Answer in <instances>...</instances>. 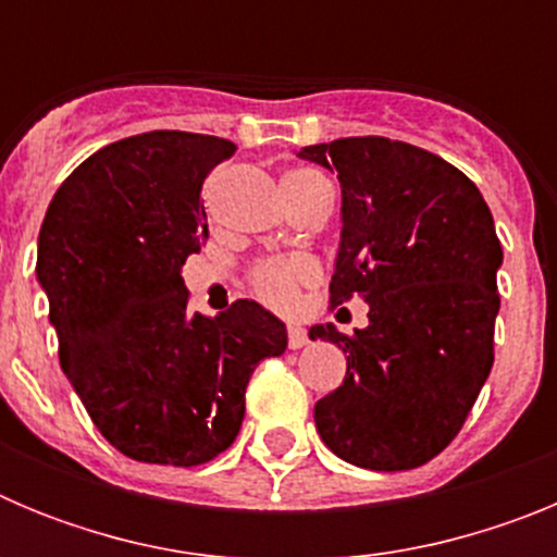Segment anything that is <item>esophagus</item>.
I'll return each instance as SVG.
<instances>
[{"label": "esophagus", "instance_id": "esophagus-1", "mask_svg": "<svg viewBox=\"0 0 557 557\" xmlns=\"http://www.w3.org/2000/svg\"><path fill=\"white\" fill-rule=\"evenodd\" d=\"M287 343H289V348H304L309 343V334H307V329L304 326H289L287 329Z\"/></svg>", "mask_w": 557, "mask_h": 557}]
</instances>
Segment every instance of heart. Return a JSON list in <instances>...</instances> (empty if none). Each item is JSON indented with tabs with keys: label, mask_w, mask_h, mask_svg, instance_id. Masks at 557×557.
<instances>
[{
	"label": "heart",
	"mask_w": 557,
	"mask_h": 557,
	"mask_svg": "<svg viewBox=\"0 0 557 557\" xmlns=\"http://www.w3.org/2000/svg\"><path fill=\"white\" fill-rule=\"evenodd\" d=\"M318 186H329V181L314 170H295L284 178V191H289V195H301V191L318 189ZM314 278H318V268L307 256L268 259V262H259L250 270V287H253L256 298H262L273 309L293 307L298 289Z\"/></svg>",
	"instance_id": "1"
}]
</instances>
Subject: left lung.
I'll list each match as a JSON object with an SVG mask.
<instances>
[{
    "mask_svg": "<svg viewBox=\"0 0 557 557\" xmlns=\"http://www.w3.org/2000/svg\"><path fill=\"white\" fill-rule=\"evenodd\" d=\"M298 156L337 172L343 189L332 307L368 304L354 334L309 329L348 354L314 426L359 469H418L455 441L494 366L502 245L491 209L457 166L407 141L351 136Z\"/></svg>",
    "mask_w": 557,
    "mask_h": 557,
    "instance_id": "obj_1",
    "label": "left lung"
}]
</instances>
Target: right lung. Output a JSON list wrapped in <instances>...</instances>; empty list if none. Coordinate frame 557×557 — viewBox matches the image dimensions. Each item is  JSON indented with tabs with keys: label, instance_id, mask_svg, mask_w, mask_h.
<instances>
[{
	"label": "right lung",
	"instance_id": "obj_1",
	"mask_svg": "<svg viewBox=\"0 0 557 557\" xmlns=\"http://www.w3.org/2000/svg\"><path fill=\"white\" fill-rule=\"evenodd\" d=\"M220 136L150 131L113 141L61 184L38 234L36 273L58 357L113 449L200 466L234 444L253 368L287 348L256 301L189 314L186 256L209 236L203 181L234 156Z\"/></svg>",
	"mask_w": 557,
	"mask_h": 557
}]
</instances>
